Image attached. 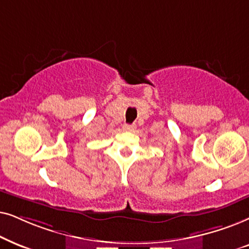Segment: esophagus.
Wrapping results in <instances>:
<instances>
[{
    "instance_id": "obj_1",
    "label": "esophagus",
    "mask_w": 249,
    "mask_h": 249,
    "mask_svg": "<svg viewBox=\"0 0 249 249\" xmlns=\"http://www.w3.org/2000/svg\"><path fill=\"white\" fill-rule=\"evenodd\" d=\"M134 128H135V125H130V124H125L124 126H123V130L127 131V132L134 131Z\"/></svg>"
}]
</instances>
